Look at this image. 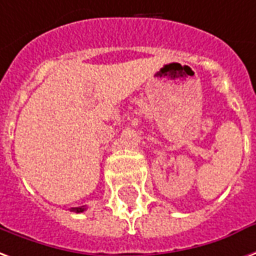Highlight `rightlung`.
Here are the masks:
<instances>
[{
    "label": "right lung",
    "instance_id": "right-lung-1",
    "mask_svg": "<svg viewBox=\"0 0 256 256\" xmlns=\"http://www.w3.org/2000/svg\"><path fill=\"white\" fill-rule=\"evenodd\" d=\"M85 206H78V208H72V212H76V213H82V212H85Z\"/></svg>",
    "mask_w": 256,
    "mask_h": 256
}]
</instances>
